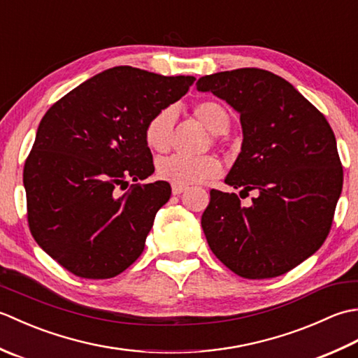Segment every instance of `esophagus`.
I'll list each match as a JSON object with an SVG mask.
<instances>
[{"mask_svg":"<svg viewBox=\"0 0 358 358\" xmlns=\"http://www.w3.org/2000/svg\"><path fill=\"white\" fill-rule=\"evenodd\" d=\"M186 186H177V185H172V194L173 195H180L181 192L186 191Z\"/></svg>","mask_w":358,"mask_h":358,"instance_id":"esophagus-1","label":"esophagus"}]
</instances>
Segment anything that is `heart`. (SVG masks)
<instances>
[{"instance_id":"obj_1","label":"heart","mask_w":358,"mask_h":358,"mask_svg":"<svg viewBox=\"0 0 358 358\" xmlns=\"http://www.w3.org/2000/svg\"><path fill=\"white\" fill-rule=\"evenodd\" d=\"M194 117L206 126L212 134H222L229 126V113L217 101L206 100L192 108ZM175 112L172 108L158 110L144 126V141L155 152H167L172 143ZM223 171L220 159L212 155L186 157L171 155L159 159L157 164L158 177L171 185L191 186L218 177Z\"/></svg>"}]
</instances>
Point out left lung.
Wrapping results in <instances>:
<instances>
[{"label":"left lung","instance_id":"1","mask_svg":"<svg viewBox=\"0 0 358 358\" xmlns=\"http://www.w3.org/2000/svg\"><path fill=\"white\" fill-rule=\"evenodd\" d=\"M196 89L240 113L241 152L224 183L258 191L245 208L237 194L212 189L201 215L208 245L243 278L283 275L315 254L331 231L343 187L336 135L315 106L268 71L206 75Z\"/></svg>","mask_w":358,"mask_h":358}]
</instances>
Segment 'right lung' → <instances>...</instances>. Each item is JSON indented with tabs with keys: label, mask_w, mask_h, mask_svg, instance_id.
Masks as SVG:
<instances>
[{
	"label": "right lung",
	"mask_w": 358,
	"mask_h": 358,
	"mask_svg": "<svg viewBox=\"0 0 358 358\" xmlns=\"http://www.w3.org/2000/svg\"><path fill=\"white\" fill-rule=\"evenodd\" d=\"M194 81L118 66L45 112L22 173L27 222L40 248L73 275L112 278L141 255L171 199L166 181L138 183L155 171L144 126Z\"/></svg>",
	"instance_id": "add662e5"
}]
</instances>
